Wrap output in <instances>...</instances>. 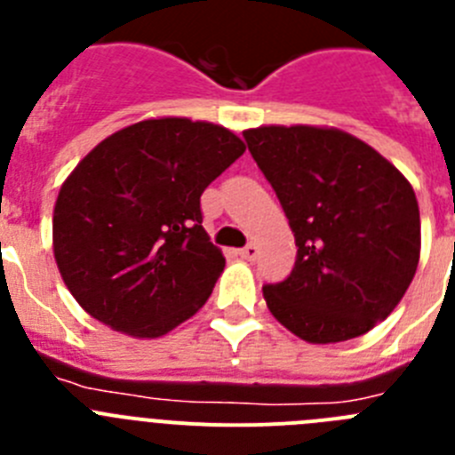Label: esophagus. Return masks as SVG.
Wrapping results in <instances>:
<instances>
[{
  "label": "esophagus",
  "instance_id": "1",
  "mask_svg": "<svg viewBox=\"0 0 455 455\" xmlns=\"http://www.w3.org/2000/svg\"><path fill=\"white\" fill-rule=\"evenodd\" d=\"M239 255L243 257V259H255V257L259 255V248H257L255 243H248L246 248H241V251H239Z\"/></svg>",
  "mask_w": 455,
  "mask_h": 455
}]
</instances>
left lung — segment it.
<instances>
[{"instance_id":"left-lung-1","label":"left lung","mask_w":455,"mask_h":455,"mask_svg":"<svg viewBox=\"0 0 455 455\" xmlns=\"http://www.w3.org/2000/svg\"><path fill=\"white\" fill-rule=\"evenodd\" d=\"M243 139L299 248L287 280L264 287L271 315L309 344L387 319L421 251L419 204L399 168L335 127L262 124Z\"/></svg>"}]
</instances>
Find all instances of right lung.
Listing matches in <instances>:
<instances>
[{"instance_id": "right-lung-1", "label": "right lung", "mask_w": 455, "mask_h": 455, "mask_svg": "<svg viewBox=\"0 0 455 455\" xmlns=\"http://www.w3.org/2000/svg\"><path fill=\"white\" fill-rule=\"evenodd\" d=\"M243 150L220 124L150 118L84 156L61 184L52 241L92 319L155 339L207 303L225 257L204 232L200 196Z\"/></svg>"}]
</instances>
